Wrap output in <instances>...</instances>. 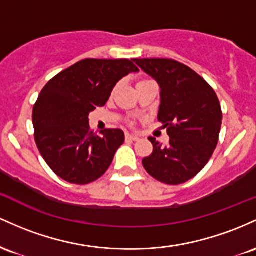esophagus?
Here are the masks:
<instances>
[{"mask_svg": "<svg viewBox=\"0 0 256 256\" xmlns=\"http://www.w3.org/2000/svg\"><path fill=\"white\" fill-rule=\"evenodd\" d=\"M126 140H130V142H138L139 138L136 136H133V134H126Z\"/></svg>", "mask_w": 256, "mask_h": 256, "instance_id": "1", "label": "esophagus"}]
</instances>
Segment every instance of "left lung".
<instances>
[{
    "mask_svg": "<svg viewBox=\"0 0 256 256\" xmlns=\"http://www.w3.org/2000/svg\"><path fill=\"white\" fill-rule=\"evenodd\" d=\"M160 87L158 120L168 145L150 136L154 151L142 160L152 178L179 185L194 178L209 162L219 142L222 111L216 93L188 66L173 59H133Z\"/></svg>",
    "mask_w": 256,
    "mask_h": 256,
    "instance_id": "obj_1",
    "label": "left lung"
}]
</instances>
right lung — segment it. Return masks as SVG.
I'll use <instances>...</instances> for the list:
<instances>
[{
  "instance_id": "right-lung-1",
  "label": "right lung",
  "mask_w": 256,
  "mask_h": 256,
  "mask_svg": "<svg viewBox=\"0 0 256 256\" xmlns=\"http://www.w3.org/2000/svg\"><path fill=\"white\" fill-rule=\"evenodd\" d=\"M139 68L128 59H83L48 81L34 105L40 154L65 182L87 185L105 174L124 142L120 129L96 134L90 112L104 106L122 77Z\"/></svg>"
}]
</instances>
